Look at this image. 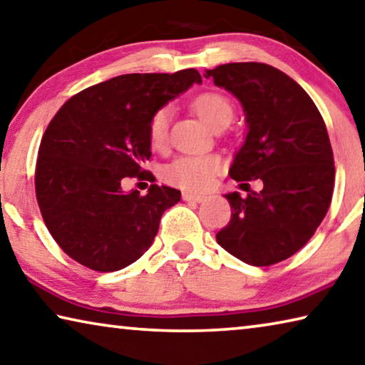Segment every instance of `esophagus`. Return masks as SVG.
Listing matches in <instances>:
<instances>
[{
  "mask_svg": "<svg viewBox=\"0 0 365 365\" xmlns=\"http://www.w3.org/2000/svg\"><path fill=\"white\" fill-rule=\"evenodd\" d=\"M182 199L186 202H195V204H202V202H204L207 197L205 195H197V194H192V192H184Z\"/></svg>",
  "mask_w": 365,
  "mask_h": 365,
  "instance_id": "34e87169",
  "label": "esophagus"
}]
</instances>
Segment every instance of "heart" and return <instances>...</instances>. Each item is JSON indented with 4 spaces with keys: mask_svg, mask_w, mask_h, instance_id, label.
<instances>
[{
    "mask_svg": "<svg viewBox=\"0 0 365 365\" xmlns=\"http://www.w3.org/2000/svg\"><path fill=\"white\" fill-rule=\"evenodd\" d=\"M192 105L202 121L212 129L228 121L231 123L232 105L222 93H202ZM171 116V106H161L152 115L148 123V137L153 148H163L168 142ZM220 168H222V160L217 155H182L166 166L165 179L173 186L202 192L213 186Z\"/></svg>",
    "mask_w": 365,
    "mask_h": 365,
    "instance_id": "heart-1",
    "label": "heart"
}]
</instances>
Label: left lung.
<instances>
[{
	"label": "left lung",
	"instance_id": "obj_1",
	"mask_svg": "<svg viewBox=\"0 0 365 365\" xmlns=\"http://www.w3.org/2000/svg\"><path fill=\"white\" fill-rule=\"evenodd\" d=\"M204 77L235 95L246 116L230 176L264 182L247 197L225 194L232 213L217 241L249 265L278 264L306 246L330 207L334 161L325 123L299 83L273 66L230 63Z\"/></svg>",
	"mask_w": 365,
	"mask_h": 365
}]
</instances>
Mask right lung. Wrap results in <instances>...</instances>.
Returning <instances> with one entry per match:
<instances>
[{
	"mask_svg": "<svg viewBox=\"0 0 365 365\" xmlns=\"http://www.w3.org/2000/svg\"><path fill=\"white\" fill-rule=\"evenodd\" d=\"M192 83H202L195 69L116 76L74 95L48 124L35 192L48 231L71 259L116 272L152 246L161 215L181 192L152 184L140 195L121 182L145 173L153 113Z\"/></svg>",
	"mask_w": 365,
	"mask_h": 365,
	"instance_id": "1",
	"label": "right lung"
}]
</instances>
